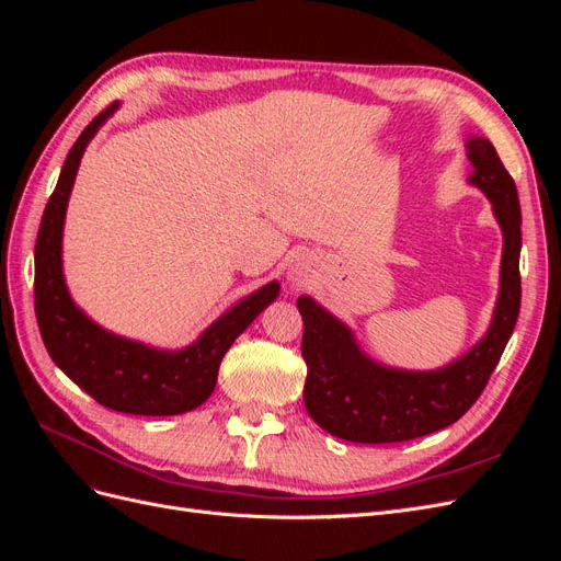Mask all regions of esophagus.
Wrapping results in <instances>:
<instances>
[{
  "label": "esophagus",
  "instance_id": "34e87169",
  "mask_svg": "<svg viewBox=\"0 0 561 561\" xmlns=\"http://www.w3.org/2000/svg\"><path fill=\"white\" fill-rule=\"evenodd\" d=\"M290 280L297 283V285H301L304 280H307V268H304L301 264H297V266L290 271Z\"/></svg>",
  "mask_w": 561,
  "mask_h": 561
}]
</instances>
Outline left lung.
<instances>
[{
    "label": "left lung",
    "mask_w": 561,
    "mask_h": 561,
    "mask_svg": "<svg viewBox=\"0 0 561 561\" xmlns=\"http://www.w3.org/2000/svg\"><path fill=\"white\" fill-rule=\"evenodd\" d=\"M468 157L474 168L470 182L489 196L503 229V262L494 322L463 358L435 371L381 367L365 358L351 330L311 297L297 299L304 318L301 355L309 367L304 404L320 428L348 443H404L451 426L482 396L515 330L522 301L517 186L489 140H468Z\"/></svg>",
    "instance_id": "1"
}]
</instances>
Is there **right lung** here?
I'll return each instance as SVG.
<instances>
[{
    "mask_svg": "<svg viewBox=\"0 0 561 561\" xmlns=\"http://www.w3.org/2000/svg\"><path fill=\"white\" fill-rule=\"evenodd\" d=\"M116 107L112 103L81 130L44 208L35 245L37 325L50 360L107 410L140 416L184 414L210 398L225 353L266 304L278 297V283H268L236 304L196 344L178 353L147 348L110 334L75 307L60 264L65 208L83 149Z\"/></svg>",
    "mask_w": 561,
    "mask_h": 561,
    "instance_id": "right-lung-1",
    "label": "right lung"
}]
</instances>
